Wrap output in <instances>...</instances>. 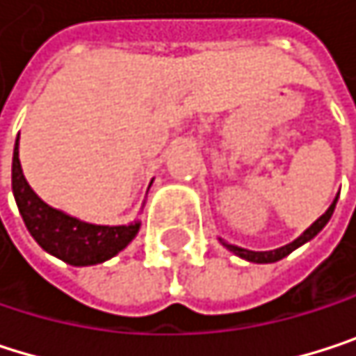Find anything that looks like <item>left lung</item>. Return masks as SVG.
I'll return each mask as SVG.
<instances>
[{
	"instance_id": "8db88e82",
	"label": "left lung",
	"mask_w": 356,
	"mask_h": 356,
	"mask_svg": "<svg viewBox=\"0 0 356 356\" xmlns=\"http://www.w3.org/2000/svg\"><path fill=\"white\" fill-rule=\"evenodd\" d=\"M336 202H338V198L334 200V204L325 211V215L323 217H319L298 240H294L292 244H288V246H284V248H277V250H271V252H252V250H244V248H238V246H232V244H227L225 240H221L223 242V246L225 248H229L232 252H236L238 257H242V259H246V261H250V263H275V261H282L284 257H288L292 250H296L298 246H302L305 242H309V240H313L323 227H325V223L332 219V215H334V209H336Z\"/></svg>"
}]
</instances>
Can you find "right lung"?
Returning a JSON list of instances; mask_svg holds the SVG:
<instances>
[{
  "instance_id": "right-lung-1",
  "label": "right lung",
  "mask_w": 356,
  "mask_h": 356,
  "mask_svg": "<svg viewBox=\"0 0 356 356\" xmlns=\"http://www.w3.org/2000/svg\"><path fill=\"white\" fill-rule=\"evenodd\" d=\"M12 190L18 211L24 219V225L31 232V236L37 240V244L49 254L74 267L95 265L112 259L139 232V223L118 225V227L91 225L45 204L31 190L22 175L20 158H18V137L12 158Z\"/></svg>"
}]
</instances>
